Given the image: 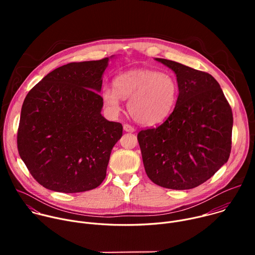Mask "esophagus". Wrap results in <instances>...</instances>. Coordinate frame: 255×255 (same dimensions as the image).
Returning <instances> with one entry per match:
<instances>
[{
	"mask_svg": "<svg viewBox=\"0 0 255 255\" xmlns=\"http://www.w3.org/2000/svg\"><path fill=\"white\" fill-rule=\"evenodd\" d=\"M123 129H124V131H126V132H134V131H135L134 127H132V126L129 125V124H124V125H123Z\"/></svg>",
	"mask_w": 255,
	"mask_h": 255,
	"instance_id": "esophagus-1",
	"label": "esophagus"
}]
</instances>
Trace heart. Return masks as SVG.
I'll return each mask as SVG.
<instances>
[{
  "label": "heart",
  "instance_id": "heart-1",
  "mask_svg": "<svg viewBox=\"0 0 255 255\" xmlns=\"http://www.w3.org/2000/svg\"><path fill=\"white\" fill-rule=\"evenodd\" d=\"M177 94V83L167 72L132 69L116 77L114 88L104 86L102 99L113 114L120 112L121 99L128 100L127 109L134 121L151 126L170 115Z\"/></svg>",
  "mask_w": 255,
  "mask_h": 255
}]
</instances>
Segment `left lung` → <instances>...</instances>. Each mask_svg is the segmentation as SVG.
Returning <instances> with one entry per match:
<instances>
[{"label": "left lung", "mask_w": 255, "mask_h": 255, "mask_svg": "<svg viewBox=\"0 0 255 255\" xmlns=\"http://www.w3.org/2000/svg\"><path fill=\"white\" fill-rule=\"evenodd\" d=\"M155 60L174 71L178 97L172 113L160 126L137 135L144 168L157 186L190 190L228 161L232 110L211 75L172 60Z\"/></svg>", "instance_id": "8db88e82"}]
</instances>
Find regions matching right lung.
<instances>
[{"mask_svg": "<svg viewBox=\"0 0 255 255\" xmlns=\"http://www.w3.org/2000/svg\"><path fill=\"white\" fill-rule=\"evenodd\" d=\"M112 57L57 67L24 100L18 151L32 176L50 191L86 192L106 177L123 132L120 123L101 114L102 77Z\"/></svg>", "mask_w": 255, "mask_h": 255, "instance_id": "obj_1", "label": "right lung"}]
</instances>
